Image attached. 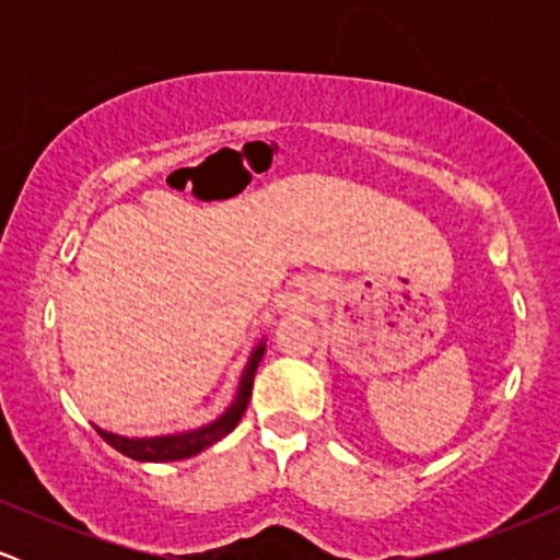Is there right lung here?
<instances>
[{"label":"right lung","instance_id":"1","mask_svg":"<svg viewBox=\"0 0 560 560\" xmlns=\"http://www.w3.org/2000/svg\"><path fill=\"white\" fill-rule=\"evenodd\" d=\"M262 355H266V337L249 350L247 363H244L229 408L223 410L221 416H215L213 421L202 423V427L184 429V432H173V434H158V436H124V434H115V432H107V429L94 427L96 434H100L107 445L118 450V453H124L126 458L139 460V464H168V460L191 458V455L202 453V450L215 445L218 440H223V436H226L231 429L242 421L244 410H247L249 395H253L255 371H258Z\"/></svg>","mask_w":560,"mask_h":560}]
</instances>
